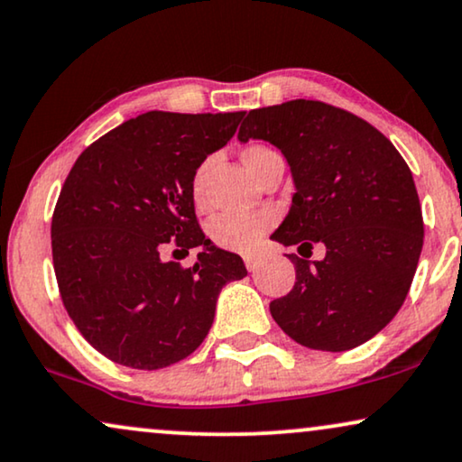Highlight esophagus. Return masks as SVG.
Returning <instances> with one entry per match:
<instances>
[{"label": "esophagus", "instance_id": "1", "mask_svg": "<svg viewBox=\"0 0 462 462\" xmlns=\"http://www.w3.org/2000/svg\"><path fill=\"white\" fill-rule=\"evenodd\" d=\"M243 260H245V266H247L249 273H255L257 266H260V260H257L255 255H245Z\"/></svg>", "mask_w": 462, "mask_h": 462}]
</instances>
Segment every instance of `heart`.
<instances>
[{"label":"heart","mask_w":462,"mask_h":462,"mask_svg":"<svg viewBox=\"0 0 462 462\" xmlns=\"http://www.w3.org/2000/svg\"><path fill=\"white\" fill-rule=\"evenodd\" d=\"M279 156L273 147L268 145H249L243 152V162L251 175H255L268 160ZM208 167V160L202 162L192 177V199L196 202L202 200V183H205V173ZM274 213L257 211V213H224L217 215L208 226L211 241L221 249L238 251V254H249L262 238L268 235L270 227L274 226Z\"/></svg>","instance_id":"heart-1"}]
</instances>
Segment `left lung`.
Returning <instances> with one entry per match:
<instances>
[{"label": "left lung", "mask_w": 462, "mask_h": 462, "mask_svg": "<svg viewBox=\"0 0 462 462\" xmlns=\"http://www.w3.org/2000/svg\"><path fill=\"white\" fill-rule=\"evenodd\" d=\"M238 139L270 141L287 158L295 194L273 238L309 254L287 255L295 285L270 315L306 348L367 342L402 309L422 251L420 200L402 153L359 116L306 98L245 112ZM317 242L321 263L308 260Z\"/></svg>", "instance_id": "8db88e82"}]
</instances>
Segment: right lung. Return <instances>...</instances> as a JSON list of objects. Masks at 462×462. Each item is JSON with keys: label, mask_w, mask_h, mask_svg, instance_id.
<instances>
[{"label": "right lung", "mask_w": 462, "mask_h": 462, "mask_svg": "<svg viewBox=\"0 0 462 462\" xmlns=\"http://www.w3.org/2000/svg\"><path fill=\"white\" fill-rule=\"evenodd\" d=\"M245 112H147L79 153L52 213L60 300L84 340L114 364L160 370L186 359L213 325L241 257L205 238L192 177L235 137ZM203 247L186 269L164 261Z\"/></svg>", "instance_id": "1"}]
</instances>
